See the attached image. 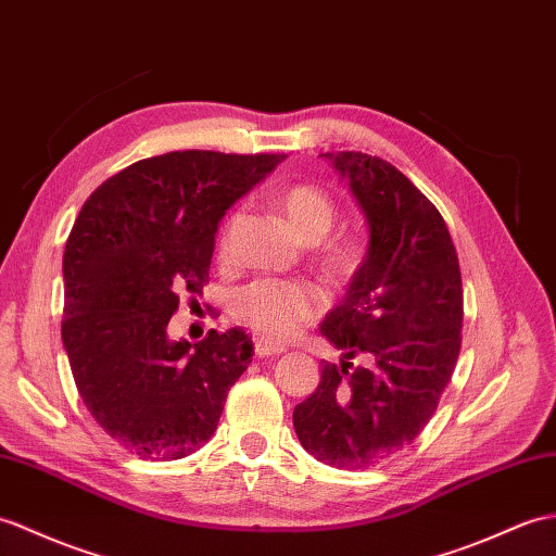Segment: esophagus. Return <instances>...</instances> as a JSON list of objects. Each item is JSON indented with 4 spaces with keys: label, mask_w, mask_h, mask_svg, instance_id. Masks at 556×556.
I'll return each mask as SVG.
<instances>
[{
    "label": "esophagus",
    "mask_w": 556,
    "mask_h": 556,
    "mask_svg": "<svg viewBox=\"0 0 556 556\" xmlns=\"http://www.w3.org/2000/svg\"><path fill=\"white\" fill-rule=\"evenodd\" d=\"M283 351H287V348L279 345V343H273L267 339H255V355L267 357V355H281Z\"/></svg>",
    "instance_id": "1"
}]
</instances>
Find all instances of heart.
<instances>
[{"label":"heart","instance_id":"b5f03b06","mask_svg":"<svg viewBox=\"0 0 556 556\" xmlns=\"http://www.w3.org/2000/svg\"><path fill=\"white\" fill-rule=\"evenodd\" d=\"M277 211L287 217L293 235L305 243H317L329 235L337 219V205L325 191L313 185H291L277 193ZM239 215H231L223 235H219V255L227 257L231 231ZM357 263V255L348 247H333L325 253V267L331 275H348ZM321 305L325 293L313 283H283V281H255L235 299V315L243 325L273 339H287L299 331L301 325L313 319Z\"/></svg>","mask_w":556,"mask_h":556}]
</instances>
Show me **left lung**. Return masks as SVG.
Here are the masks:
<instances>
[{
  "label": "left lung",
  "mask_w": 556,
  "mask_h": 556,
  "mask_svg": "<svg viewBox=\"0 0 556 556\" xmlns=\"http://www.w3.org/2000/svg\"><path fill=\"white\" fill-rule=\"evenodd\" d=\"M365 213L367 253L319 333L343 359L321 365L293 409L301 445L339 469H367L421 433L462 345L459 261L435 205L409 179L359 151L321 153ZM363 356L353 368L350 359Z\"/></svg>",
  "instance_id": "1"
}]
</instances>
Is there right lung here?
Here are the masks:
<instances>
[{
    "label": "right lung",
    "mask_w": 556,
    "mask_h": 556,
    "mask_svg": "<svg viewBox=\"0 0 556 556\" xmlns=\"http://www.w3.org/2000/svg\"><path fill=\"white\" fill-rule=\"evenodd\" d=\"M287 156L170 151L94 189L63 253L61 339L94 421L139 459H182L217 429L253 341L241 327L167 337L201 293L219 219Z\"/></svg>",
    "instance_id": "add662e5"
}]
</instances>
